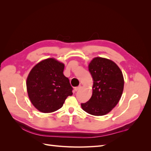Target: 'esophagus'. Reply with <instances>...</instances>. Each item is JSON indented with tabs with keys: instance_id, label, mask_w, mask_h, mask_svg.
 <instances>
[{
	"instance_id": "obj_1",
	"label": "esophagus",
	"mask_w": 151,
	"mask_h": 151,
	"mask_svg": "<svg viewBox=\"0 0 151 151\" xmlns=\"http://www.w3.org/2000/svg\"><path fill=\"white\" fill-rule=\"evenodd\" d=\"M81 86H77V87H76V88H74V90H75L76 91H79V90L81 89Z\"/></svg>"
}]
</instances>
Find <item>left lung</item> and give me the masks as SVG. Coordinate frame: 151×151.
Returning a JSON list of instances; mask_svg holds the SVG:
<instances>
[{"mask_svg":"<svg viewBox=\"0 0 151 151\" xmlns=\"http://www.w3.org/2000/svg\"><path fill=\"white\" fill-rule=\"evenodd\" d=\"M89 71L93 79V94L88 101L81 104V107L92 115H104L121 98L124 86L123 74L115 62L101 57L93 59Z\"/></svg>","mask_w":151,"mask_h":151,"instance_id":"obj_1","label":"left lung"}]
</instances>
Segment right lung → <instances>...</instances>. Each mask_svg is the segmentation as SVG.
<instances>
[{"label":"right lung","mask_w":151,"mask_h":151,"mask_svg":"<svg viewBox=\"0 0 151 151\" xmlns=\"http://www.w3.org/2000/svg\"><path fill=\"white\" fill-rule=\"evenodd\" d=\"M64 64L50 58L37 63L26 81L27 91L33 106L42 113H52L62 107L72 87L63 74Z\"/></svg>","instance_id":"right-lung-1"}]
</instances>
